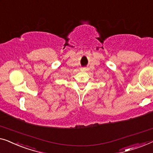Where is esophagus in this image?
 Listing matches in <instances>:
<instances>
[{
  "label": "esophagus",
  "instance_id": "34e87169",
  "mask_svg": "<svg viewBox=\"0 0 153 153\" xmlns=\"http://www.w3.org/2000/svg\"><path fill=\"white\" fill-rule=\"evenodd\" d=\"M82 71H86V70H87V68H82Z\"/></svg>",
  "mask_w": 153,
  "mask_h": 153
}]
</instances>
